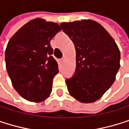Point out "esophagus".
I'll return each instance as SVG.
<instances>
[{"instance_id": "34e87169", "label": "esophagus", "mask_w": 129, "mask_h": 129, "mask_svg": "<svg viewBox=\"0 0 129 129\" xmlns=\"http://www.w3.org/2000/svg\"><path fill=\"white\" fill-rule=\"evenodd\" d=\"M63 61H64V58H62V59H59V62H62Z\"/></svg>"}]
</instances>
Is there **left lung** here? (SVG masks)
Returning a JSON list of instances; mask_svg holds the SVG:
<instances>
[{
	"instance_id": "left-lung-1",
	"label": "left lung",
	"mask_w": 129,
	"mask_h": 129,
	"mask_svg": "<svg viewBox=\"0 0 129 129\" xmlns=\"http://www.w3.org/2000/svg\"><path fill=\"white\" fill-rule=\"evenodd\" d=\"M75 44L76 70L66 80L69 93L78 101L93 103L113 84L120 67V51L109 32L98 22L82 19L62 22Z\"/></svg>"
}]
</instances>
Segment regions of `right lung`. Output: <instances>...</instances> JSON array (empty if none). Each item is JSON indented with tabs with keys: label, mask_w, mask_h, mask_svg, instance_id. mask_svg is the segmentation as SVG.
Segmentation results:
<instances>
[{
	"label": "right lung",
	"mask_w": 129,
	"mask_h": 129,
	"mask_svg": "<svg viewBox=\"0 0 129 129\" xmlns=\"http://www.w3.org/2000/svg\"><path fill=\"white\" fill-rule=\"evenodd\" d=\"M60 30L58 23L36 18L22 26L7 44V73L15 90L28 101L42 102L51 93L59 70L50 41Z\"/></svg>",
	"instance_id": "add662e5"
}]
</instances>
